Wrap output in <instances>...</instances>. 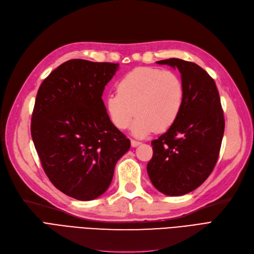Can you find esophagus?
Masks as SVG:
<instances>
[{
	"label": "esophagus",
	"instance_id": "obj_1",
	"mask_svg": "<svg viewBox=\"0 0 254 254\" xmlns=\"http://www.w3.org/2000/svg\"><path fill=\"white\" fill-rule=\"evenodd\" d=\"M140 144H141V142H140V141H136V140H130V145H132L133 147H137Z\"/></svg>",
	"mask_w": 254,
	"mask_h": 254
}]
</instances>
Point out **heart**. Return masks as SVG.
I'll return each mask as SVG.
<instances>
[{
    "label": "heart",
    "instance_id": "obj_1",
    "mask_svg": "<svg viewBox=\"0 0 254 254\" xmlns=\"http://www.w3.org/2000/svg\"><path fill=\"white\" fill-rule=\"evenodd\" d=\"M117 94H110L105 109L118 129H126L137 115L130 132L143 138L170 128L184 105L185 88L175 72L139 67L125 74L116 83Z\"/></svg>",
    "mask_w": 254,
    "mask_h": 254
}]
</instances>
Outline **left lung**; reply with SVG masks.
I'll return each instance as SVG.
<instances>
[{
  "mask_svg": "<svg viewBox=\"0 0 254 254\" xmlns=\"http://www.w3.org/2000/svg\"><path fill=\"white\" fill-rule=\"evenodd\" d=\"M156 63L179 70L185 98L175 124L152 141L147 174L160 192L183 195L198 189L214 168L224 135V114L215 82L200 65L180 59Z\"/></svg>",
  "mask_w": 254,
  "mask_h": 254,
  "instance_id": "obj_1",
  "label": "left lung"
}]
</instances>
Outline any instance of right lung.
<instances>
[{
    "instance_id": "right-lung-1",
    "label": "right lung",
    "mask_w": 254,
    "mask_h": 254,
    "mask_svg": "<svg viewBox=\"0 0 254 254\" xmlns=\"http://www.w3.org/2000/svg\"><path fill=\"white\" fill-rule=\"evenodd\" d=\"M119 64L71 60L53 70L37 91L31 136L46 175L64 194L98 198L130 146L110 121L102 101Z\"/></svg>"
}]
</instances>
